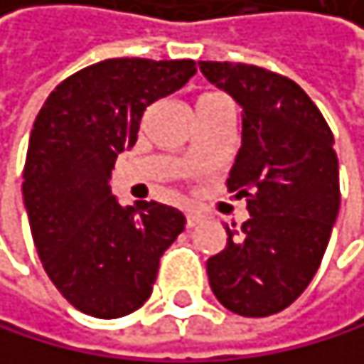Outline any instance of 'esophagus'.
<instances>
[{"mask_svg":"<svg viewBox=\"0 0 364 364\" xmlns=\"http://www.w3.org/2000/svg\"><path fill=\"white\" fill-rule=\"evenodd\" d=\"M186 221H188V228H194V225H198V223H200V214H196V212H188V214H186Z\"/></svg>","mask_w":364,"mask_h":364,"instance_id":"esophagus-1","label":"esophagus"}]
</instances>
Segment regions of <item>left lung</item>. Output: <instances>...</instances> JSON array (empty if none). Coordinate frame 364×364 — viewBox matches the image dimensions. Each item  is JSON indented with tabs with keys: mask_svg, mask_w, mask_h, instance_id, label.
<instances>
[{
	"mask_svg": "<svg viewBox=\"0 0 364 364\" xmlns=\"http://www.w3.org/2000/svg\"><path fill=\"white\" fill-rule=\"evenodd\" d=\"M243 106V143L228 178L250 218L225 225V247L208 258L223 307L263 318L307 289L341 208L338 156L325 117L299 83L261 65L198 61Z\"/></svg>",
	"mask_w": 364,
	"mask_h": 364,
	"instance_id": "left-lung-1",
	"label": "left lung"
}]
</instances>
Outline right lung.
<instances>
[{"mask_svg": "<svg viewBox=\"0 0 364 364\" xmlns=\"http://www.w3.org/2000/svg\"><path fill=\"white\" fill-rule=\"evenodd\" d=\"M194 73L192 59H106L63 79L35 119L21 186L33 241L48 279L88 316L121 318L146 303L186 228L156 200L119 205L110 176L146 108Z\"/></svg>", "mask_w": 364, "mask_h": 364, "instance_id": "add662e5", "label": "right lung"}]
</instances>
